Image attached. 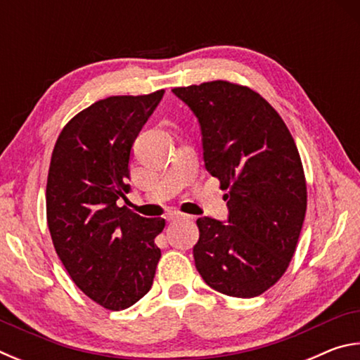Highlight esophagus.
<instances>
[{
	"label": "esophagus",
	"mask_w": 360,
	"mask_h": 360,
	"mask_svg": "<svg viewBox=\"0 0 360 360\" xmlns=\"http://www.w3.org/2000/svg\"><path fill=\"white\" fill-rule=\"evenodd\" d=\"M188 217H191V216L182 214V212H179V211H172V212H168V214H167L168 221H176V219H188Z\"/></svg>",
	"instance_id": "esophagus-1"
}]
</instances>
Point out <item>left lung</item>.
<instances>
[{"instance_id":"left-lung-1","label":"left lung","mask_w":360,"mask_h":360,"mask_svg":"<svg viewBox=\"0 0 360 360\" xmlns=\"http://www.w3.org/2000/svg\"><path fill=\"white\" fill-rule=\"evenodd\" d=\"M173 94L198 120L206 172L229 188L227 221L197 219L195 266L221 294L257 297L288 270L307 212L294 138L270 103L243 85L212 81Z\"/></svg>"}]
</instances>
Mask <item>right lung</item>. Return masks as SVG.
I'll list each match as a JSON object with an SVG mask.
<instances>
[{
	"label": "right lung",
	"mask_w": 360,
	"mask_h": 360,
	"mask_svg": "<svg viewBox=\"0 0 360 360\" xmlns=\"http://www.w3.org/2000/svg\"><path fill=\"white\" fill-rule=\"evenodd\" d=\"M165 90L109 96L75 115L52 152L47 224L66 271L85 295L120 311L152 288L165 219L117 205L130 192L133 143Z\"/></svg>",
	"instance_id": "add662e5"
}]
</instances>
